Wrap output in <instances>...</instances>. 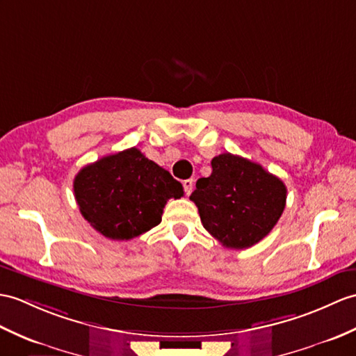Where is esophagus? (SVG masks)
Segmentation results:
<instances>
[{
	"label": "esophagus",
	"instance_id": "esophagus-1",
	"mask_svg": "<svg viewBox=\"0 0 356 356\" xmlns=\"http://www.w3.org/2000/svg\"><path fill=\"white\" fill-rule=\"evenodd\" d=\"M193 186H194V180L193 179H186L184 180V189H185V194L189 195L193 193Z\"/></svg>",
	"mask_w": 356,
	"mask_h": 356
}]
</instances>
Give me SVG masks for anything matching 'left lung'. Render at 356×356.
<instances>
[{
  "label": "left lung",
  "instance_id": "obj_1",
  "mask_svg": "<svg viewBox=\"0 0 356 356\" xmlns=\"http://www.w3.org/2000/svg\"><path fill=\"white\" fill-rule=\"evenodd\" d=\"M211 165V176L198 179L189 197L203 227L227 249L259 243L285 209L284 181L259 163L230 153L216 156Z\"/></svg>",
  "mask_w": 356,
  "mask_h": 356
}]
</instances>
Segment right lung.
<instances>
[{"label":"right lung","instance_id":"right-lung-1","mask_svg":"<svg viewBox=\"0 0 356 356\" xmlns=\"http://www.w3.org/2000/svg\"><path fill=\"white\" fill-rule=\"evenodd\" d=\"M74 195L97 232L127 241L158 226L165 204L184 195V186L131 147L81 168L74 179Z\"/></svg>","mask_w":356,"mask_h":356}]
</instances>
